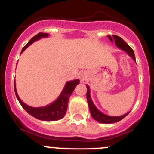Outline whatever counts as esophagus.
<instances>
[{
  "instance_id": "obj_1",
  "label": "esophagus",
  "mask_w": 154,
  "mask_h": 154,
  "mask_svg": "<svg viewBox=\"0 0 154 154\" xmlns=\"http://www.w3.org/2000/svg\"><path fill=\"white\" fill-rule=\"evenodd\" d=\"M86 77V74L85 72H82L80 74V76H79V78L81 80H83Z\"/></svg>"
}]
</instances>
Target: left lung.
Here are the masks:
<instances>
[{"instance_id": "obj_1", "label": "left lung", "mask_w": 154, "mask_h": 154, "mask_svg": "<svg viewBox=\"0 0 154 154\" xmlns=\"http://www.w3.org/2000/svg\"><path fill=\"white\" fill-rule=\"evenodd\" d=\"M110 41L111 42H114L115 44L117 45V47H118L120 50H123V51L126 52L132 59L135 62V56L134 51L132 50V49L122 39L121 37H120L119 36L117 35H113L111 36L108 35L107 36ZM86 88H87V92H86V98H87V102L89 104V108L90 110L91 115H92V118L94 119L96 121L99 122L101 123H117V122L120 121L122 119L124 118L125 117H126L128 114H129V112L125 113L124 115H122V116H118V117H112V116H109V115L104 114L102 112L100 111L95 105L94 104L93 101H92V98H91L90 95V89H89V86L88 85H86Z\"/></svg>"}]
</instances>
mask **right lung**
<instances>
[{"label":"right lung","instance_id":"obj_1","mask_svg":"<svg viewBox=\"0 0 154 154\" xmlns=\"http://www.w3.org/2000/svg\"><path fill=\"white\" fill-rule=\"evenodd\" d=\"M49 36V34L47 33H38L37 35L32 37L28 44L22 48V53L27 47H29L31 44L35 41H38V40L41 39V38H46ZM80 83V80L77 79V80H71V81H68L65 83L64 89H62V92L58 97L57 99L55 100L53 103L50 104L44 107H31V106L27 105L26 104L23 102L20 98L19 97L16 91V82L14 81V89H15V93H16V96L17 98L18 101H19L22 107L29 113L32 117H35V118L38 119V120H44V121H55V120H60V119L63 118L65 117V113L67 111V107H68V100H69L70 96L71 95L72 92H74V89L77 86V84Z\"/></svg>","mask_w":154,"mask_h":154}]
</instances>
